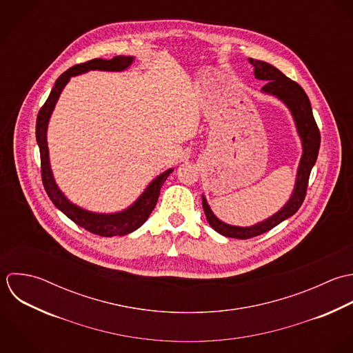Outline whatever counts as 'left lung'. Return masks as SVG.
Returning a JSON list of instances; mask_svg holds the SVG:
<instances>
[{"instance_id":"1","label":"left lung","mask_w":353,"mask_h":353,"mask_svg":"<svg viewBox=\"0 0 353 353\" xmlns=\"http://www.w3.org/2000/svg\"><path fill=\"white\" fill-rule=\"evenodd\" d=\"M248 61L254 68L253 71L254 78L259 81H267L265 85L261 88V93L278 99L289 110L296 125V131L301 141L303 153L297 167L294 188L289 200L275 214L252 226H234L221 221L211 210L205 196L204 194L201 196L203 210L210 226L219 234L229 236V238H238V239H245V238L263 234L271 230L272 228L278 226L281 222L286 221L288 218L293 216L299 211V208L301 207L305 199L310 174L312 167L316 163L319 145H321L319 128L312 115L310 99L303 90V88L294 81L285 77L276 67H274L267 61L254 60V59H248Z\"/></svg>"}]
</instances>
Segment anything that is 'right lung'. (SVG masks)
I'll return each mask as SVG.
<instances>
[{
    "instance_id": "obj_1",
    "label": "right lung",
    "mask_w": 353,
    "mask_h": 353,
    "mask_svg": "<svg viewBox=\"0 0 353 353\" xmlns=\"http://www.w3.org/2000/svg\"><path fill=\"white\" fill-rule=\"evenodd\" d=\"M135 57L134 56H117L112 60L105 59H94L83 64L74 65L64 74H61L57 81L54 82V86L41 108L38 118H37V143L41 153V171H42V182L43 188L52 200V203L59 208L67 218H70L72 222H75L78 226L86 229L90 233L103 235V236H114V235H125L135 232L139 229L152 214L163 183L168 178V175L174 171V168H168L160 175H157L154 179L149 182V185L145 188V190L139 194V197L127 208L118 211V212H93L89 210H85L77 204H74L59 188L52 165L49 159V148H48V125L49 120L52 118V114L54 111V107L60 99L61 92L70 82L72 77L82 75L89 71H125L128 70Z\"/></svg>"
}]
</instances>
